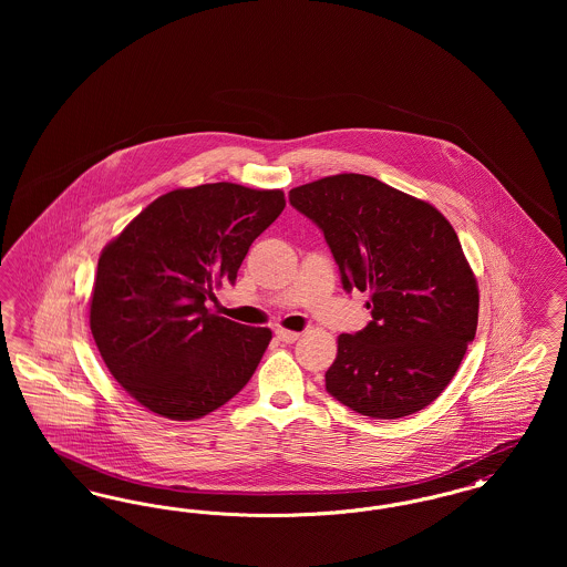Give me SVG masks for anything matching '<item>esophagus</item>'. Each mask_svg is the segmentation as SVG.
<instances>
[{
  "label": "esophagus",
  "mask_w": 567,
  "mask_h": 567,
  "mask_svg": "<svg viewBox=\"0 0 567 567\" xmlns=\"http://www.w3.org/2000/svg\"><path fill=\"white\" fill-rule=\"evenodd\" d=\"M276 338L280 340V342H287V344H293L296 340H299V333L297 331H289V329H276Z\"/></svg>",
  "instance_id": "esophagus-1"
}]
</instances>
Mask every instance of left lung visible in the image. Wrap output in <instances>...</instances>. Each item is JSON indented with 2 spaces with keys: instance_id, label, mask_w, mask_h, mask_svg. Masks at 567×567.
Returning a JSON list of instances; mask_svg holds the SVG:
<instances>
[{
  "instance_id": "8db88e82",
  "label": "left lung",
  "mask_w": 567,
  "mask_h": 567,
  "mask_svg": "<svg viewBox=\"0 0 567 567\" xmlns=\"http://www.w3.org/2000/svg\"><path fill=\"white\" fill-rule=\"evenodd\" d=\"M319 225L347 291L372 321L342 333L327 391L370 419L432 404L457 374L478 324V285L453 225L432 204L372 176L336 174L289 190Z\"/></svg>"
}]
</instances>
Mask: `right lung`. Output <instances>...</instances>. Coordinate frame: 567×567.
<instances>
[{
	"label": "right lung",
	"mask_w": 567,
	"mask_h": 567,
	"mask_svg": "<svg viewBox=\"0 0 567 567\" xmlns=\"http://www.w3.org/2000/svg\"><path fill=\"white\" fill-rule=\"evenodd\" d=\"M285 210L280 189L213 183L157 197L104 246L89 324L114 380L137 404L195 421L238 395L271 340L268 327L213 315L244 257Z\"/></svg>",
	"instance_id": "1"
}]
</instances>
